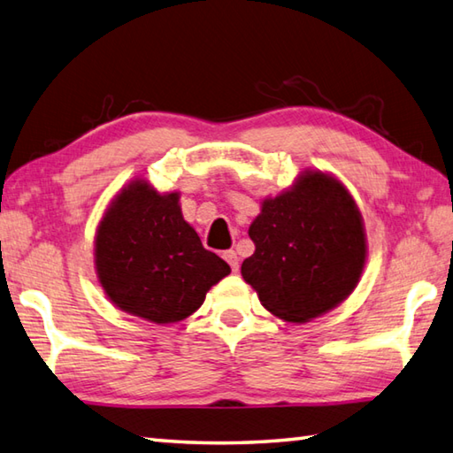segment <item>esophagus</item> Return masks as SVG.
Instances as JSON below:
<instances>
[{
    "label": "esophagus",
    "instance_id": "esophagus-1",
    "mask_svg": "<svg viewBox=\"0 0 453 453\" xmlns=\"http://www.w3.org/2000/svg\"><path fill=\"white\" fill-rule=\"evenodd\" d=\"M223 258L230 264V268H233V272L238 270V266H241V262H238V254L234 250H226L223 252Z\"/></svg>",
    "mask_w": 453,
    "mask_h": 453
}]
</instances>
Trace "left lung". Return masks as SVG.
I'll return each mask as SVG.
<instances>
[{
    "mask_svg": "<svg viewBox=\"0 0 453 453\" xmlns=\"http://www.w3.org/2000/svg\"><path fill=\"white\" fill-rule=\"evenodd\" d=\"M242 278L278 318L303 323L353 292L366 258L361 212L337 179L310 172L262 203Z\"/></svg>",
    "mask_w": 453,
    "mask_h": 453,
    "instance_id": "1",
    "label": "left lung"
}]
</instances>
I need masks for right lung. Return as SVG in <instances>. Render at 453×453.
<instances>
[{
	"label": "right lung",
	"mask_w": 453,
	"mask_h": 453,
	"mask_svg": "<svg viewBox=\"0 0 453 453\" xmlns=\"http://www.w3.org/2000/svg\"><path fill=\"white\" fill-rule=\"evenodd\" d=\"M96 272L120 310L175 323L199 310L230 266L185 223L177 193L159 195L146 181H134L98 226Z\"/></svg>",
	"instance_id": "1"
}]
</instances>
